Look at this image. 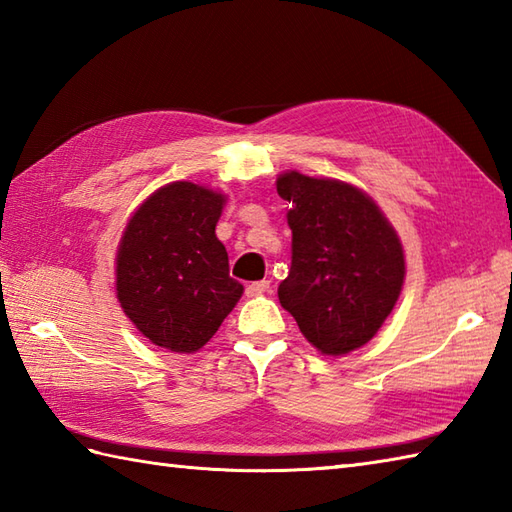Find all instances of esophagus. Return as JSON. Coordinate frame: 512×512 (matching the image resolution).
Instances as JSON below:
<instances>
[{"label":"esophagus","instance_id":"esophagus-1","mask_svg":"<svg viewBox=\"0 0 512 512\" xmlns=\"http://www.w3.org/2000/svg\"><path fill=\"white\" fill-rule=\"evenodd\" d=\"M270 290V281H253V284L246 286V295L248 297H257V295H264V292Z\"/></svg>","mask_w":512,"mask_h":512}]
</instances>
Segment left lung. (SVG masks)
<instances>
[{
	"label": "left lung",
	"mask_w": 512,
	"mask_h": 512,
	"mask_svg": "<svg viewBox=\"0 0 512 512\" xmlns=\"http://www.w3.org/2000/svg\"><path fill=\"white\" fill-rule=\"evenodd\" d=\"M277 193L290 209L292 266L279 303L325 356H343L376 336L405 284L396 228L350 182L284 171Z\"/></svg>",
	"instance_id": "left-lung-1"
}]
</instances>
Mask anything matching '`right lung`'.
I'll list each match as a JSON object with an SVG mask.
<instances>
[{"instance_id":"add662e5","label":"right lung","mask_w":512,"mask_h":512,"mask_svg":"<svg viewBox=\"0 0 512 512\" xmlns=\"http://www.w3.org/2000/svg\"><path fill=\"white\" fill-rule=\"evenodd\" d=\"M226 195L189 180L156 189L127 220L116 250V297L162 350L198 352L242 297L215 235Z\"/></svg>"}]
</instances>
